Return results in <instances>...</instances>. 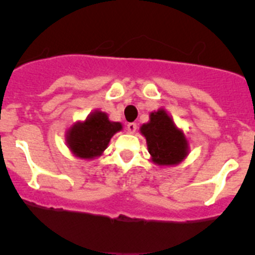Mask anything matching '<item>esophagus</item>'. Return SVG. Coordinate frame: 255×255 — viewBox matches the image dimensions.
I'll list each match as a JSON object with an SVG mask.
<instances>
[{
  "instance_id": "obj_1",
  "label": "esophagus",
  "mask_w": 255,
  "mask_h": 255,
  "mask_svg": "<svg viewBox=\"0 0 255 255\" xmlns=\"http://www.w3.org/2000/svg\"><path fill=\"white\" fill-rule=\"evenodd\" d=\"M127 132L128 133H130V134H133V133L135 132V130H137V125H135V123H128L127 125Z\"/></svg>"
}]
</instances>
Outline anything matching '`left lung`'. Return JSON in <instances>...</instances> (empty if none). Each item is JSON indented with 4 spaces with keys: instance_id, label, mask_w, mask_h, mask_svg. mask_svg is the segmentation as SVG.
Returning a JSON list of instances; mask_svg holds the SVG:
<instances>
[{
    "instance_id": "left-lung-1",
    "label": "left lung",
    "mask_w": 255,
    "mask_h": 255,
    "mask_svg": "<svg viewBox=\"0 0 255 255\" xmlns=\"http://www.w3.org/2000/svg\"><path fill=\"white\" fill-rule=\"evenodd\" d=\"M145 137L151 161L161 166L176 165L189 154V143L184 132L163 109L149 116V122L140 127Z\"/></svg>"
}]
</instances>
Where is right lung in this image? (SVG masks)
I'll return each mask as SVG.
<instances>
[{"instance_id":"obj_1","label":"right lung","mask_w":255,"mask_h":255,"mask_svg":"<svg viewBox=\"0 0 255 255\" xmlns=\"http://www.w3.org/2000/svg\"><path fill=\"white\" fill-rule=\"evenodd\" d=\"M122 129L120 122H111L105 112H92L84 122L70 127L66 135L68 146L75 156L94 159L101 155L110 140Z\"/></svg>"}]
</instances>
